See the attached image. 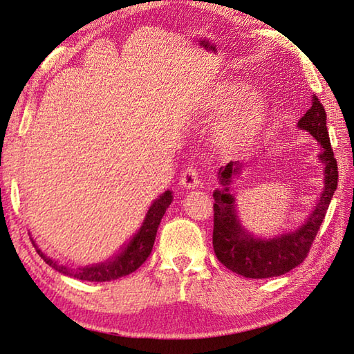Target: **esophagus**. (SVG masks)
<instances>
[{"label":"esophagus","instance_id":"34e87169","mask_svg":"<svg viewBox=\"0 0 354 354\" xmlns=\"http://www.w3.org/2000/svg\"><path fill=\"white\" fill-rule=\"evenodd\" d=\"M199 173H198V169L193 167V165H190V167H187L183 175H181V179H179V185L183 187V189H196V187L199 185Z\"/></svg>","mask_w":354,"mask_h":354}]
</instances>
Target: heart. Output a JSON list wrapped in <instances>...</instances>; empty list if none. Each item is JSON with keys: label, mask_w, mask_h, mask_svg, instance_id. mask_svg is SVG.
Segmentation results:
<instances>
[{"label": "heart", "mask_w": 354, "mask_h": 354, "mask_svg": "<svg viewBox=\"0 0 354 354\" xmlns=\"http://www.w3.org/2000/svg\"><path fill=\"white\" fill-rule=\"evenodd\" d=\"M245 93L243 86L231 85L227 86L219 94L213 95V99L209 100V108H222L230 102L236 100ZM266 104L263 97L260 94H252L242 106L232 114L225 118L221 123L219 129H217V141L219 146L227 150V152H234V150L243 149L248 142H251L255 137V133L259 132L260 124L265 118Z\"/></svg>", "instance_id": "heart-1"}]
</instances>
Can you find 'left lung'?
Returning a JSON list of instances; mask_svg holds the SVG:
<instances>
[{"label":"left lung","mask_w":354,"mask_h":354,"mask_svg":"<svg viewBox=\"0 0 354 354\" xmlns=\"http://www.w3.org/2000/svg\"><path fill=\"white\" fill-rule=\"evenodd\" d=\"M327 115L317 95L312 97V108L298 122V127L309 132L322 147L319 160L324 162V192L303 227L272 239H255L240 225L236 201L230 193L232 176L242 169L239 162H228L219 170L222 190H214L213 248L217 260L232 272L246 278L278 277L303 263L337 187V164L327 132Z\"/></svg>","instance_id":"left-lung-1"}]
</instances>
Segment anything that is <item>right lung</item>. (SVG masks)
<instances>
[{
  "label": "right lung",
  "mask_w": 354,
  "mask_h": 354,
  "mask_svg": "<svg viewBox=\"0 0 354 354\" xmlns=\"http://www.w3.org/2000/svg\"><path fill=\"white\" fill-rule=\"evenodd\" d=\"M171 199H173L171 192L167 190L156 201H153V204L150 205L140 231L133 236L131 242L127 243L124 250L118 255H115L114 259L99 263V265L84 266V268H76V269L59 265L57 261L48 259L41 250H37V246L35 245L33 240L32 242H33V246L36 248V252L41 255V259H44V261L47 263V265H50L53 269H56L57 272L68 277H74L77 278V280H84V281L117 280L120 277L132 274L133 270H137L142 263L147 260L150 252H152L158 227H160V222L162 219L165 209H167L169 205L171 204Z\"/></svg>",
  "instance_id": "add662e5"
}]
</instances>
